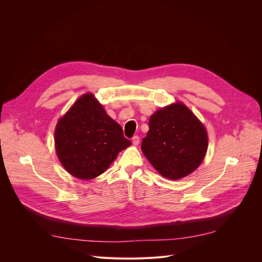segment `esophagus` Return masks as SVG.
<instances>
[{
	"instance_id": "esophagus-1",
	"label": "esophagus",
	"mask_w": 262,
	"mask_h": 262,
	"mask_svg": "<svg viewBox=\"0 0 262 262\" xmlns=\"http://www.w3.org/2000/svg\"><path fill=\"white\" fill-rule=\"evenodd\" d=\"M139 141H140V139H139L138 136H134V137H133L132 142H133L134 145H138V144H139Z\"/></svg>"
}]
</instances>
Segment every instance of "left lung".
<instances>
[{
    "mask_svg": "<svg viewBox=\"0 0 262 262\" xmlns=\"http://www.w3.org/2000/svg\"><path fill=\"white\" fill-rule=\"evenodd\" d=\"M148 127L141 149L160 175L180 180L199 168L207 152L208 135L186 105L177 102L158 109Z\"/></svg>",
    "mask_w": 262,
    "mask_h": 262,
    "instance_id": "1",
    "label": "left lung"
}]
</instances>
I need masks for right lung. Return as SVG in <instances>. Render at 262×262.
<instances>
[{
	"mask_svg": "<svg viewBox=\"0 0 262 262\" xmlns=\"http://www.w3.org/2000/svg\"><path fill=\"white\" fill-rule=\"evenodd\" d=\"M54 140L62 167L84 181L104 173L132 144L92 93L81 95L59 119Z\"/></svg>",
	"mask_w": 262,
	"mask_h": 262,
	"instance_id": "1",
	"label": "right lung"
}]
</instances>
